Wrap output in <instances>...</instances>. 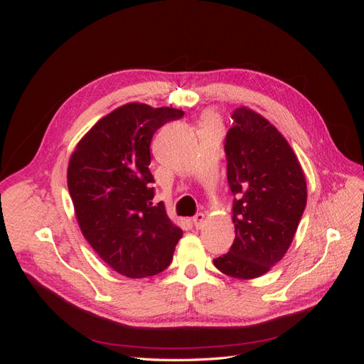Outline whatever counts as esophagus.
<instances>
[{"label": "esophagus", "mask_w": 364, "mask_h": 364, "mask_svg": "<svg viewBox=\"0 0 364 364\" xmlns=\"http://www.w3.org/2000/svg\"><path fill=\"white\" fill-rule=\"evenodd\" d=\"M205 222H206V217H205V214H202V213L196 214V215L193 217V223H194V226H196L197 229H202L203 225H205Z\"/></svg>", "instance_id": "1"}]
</instances>
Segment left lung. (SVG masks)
Returning a JSON list of instances; mask_svg holds the SVG:
<instances>
[{"instance_id": "8db88e82", "label": "left lung", "mask_w": 364, "mask_h": 364, "mask_svg": "<svg viewBox=\"0 0 364 364\" xmlns=\"http://www.w3.org/2000/svg\"><path fill=\"white\" fill-rule=\"evenodd\" d=\"M225 151L235 240L214 259L228 277H262L287 253L306 205V181L293 149L269 119L243 106L232 115Z\"/></svg>"}]
</instances>
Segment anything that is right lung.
I'll list each match as a JSON object with an SVG mask.
<instances>
[{"label":"right lung","mask_w":364,"mask_h":364,"mask_svg":"<svg viewBox=\"0 0 364 364\" xmlns=\"http://www.w3.org/2000/svg\"><path fill=\"white\" fill-rule=\"evenodd\" d=\"M174 107L127 103L91 127L68 164V190L83 237L109 267L147 278L168 267L182 229L151 203L150 142Z\"/></svg>","instance_id":"add662e5"}]
</instances>
